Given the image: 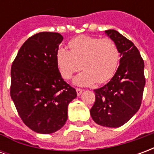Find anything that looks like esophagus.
<instances>
[{
	"label": "esophagus",
	"instance_id": "esophagus-1",
	"mask_svg": "<svg viewBox=\"0 0 154 154\" xmlns=\"http://www.w3.org/2000/svg\"><path fill=\"white\" fill-rule=\"evenodd\" d=\"M76 91H77V96H80L81 94L82 93V91H83V90H82V89H81V88H77V89H76Z\"/></svg>",
	"mask_w": 154,
	"mask_h": 154
}]
</instances>
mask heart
I'll return each instance as SVG.
<instances>
[{"mask_svg": "<svg viewBox=\"0 0 154 154\" xmlns=\"http://www.w3.org/2000/svg\"><path fill=\"white\" fill-rule=\"evenodd\" d=\"M70 51L59 48L56 62L60 73L70 79L74 73L84 69L74 78L78 86L105 83L113 77L119 60V48L111 38L78 36L68 43Z\"/></svg>", "mask_w": 154, "mask_h": 154, "instance_id": "obj_1", "label": "heart"}]
</instances>
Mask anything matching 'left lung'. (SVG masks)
<instances>
[{
	"label": "left lung",
	"instance_id": "8db88e82",
	"mask_svg": "<svg viewBox=\"0 0 154 154\" xmlns=\"http://www.w3.org/2000/svg\"><path fill=\"white\" fill-rule=\"evenodd\" d=\"M106 34L118 46L119 65L106 85L94 90L96 100L90 113L98 125L117 128L129 121L140 108L145 86L144 63L131 41L114 29L106 30Z\"/></svg>",
	"mask_w": 154,
	"mask_h": 154
}]
</instances>
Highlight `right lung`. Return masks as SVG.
I'll return each instance as SVG.
<instances>
[{"label": "right lung", "mask_w": 154, "mask_h": 154, "mask_svg": "<svg viewBox=\"0 0 154 154\" xmlns=\"http://www.w3.org/2000/svg\"><path fill=\"white\" fill-rule=\"evenodd\" d=\"M63 39L54 32L33 35L20 48L11 66V99L25 125L39 134L60 129L67 119L68 104L77 97L56 62Z\"/></svg>", "instance_id": "right-lung-1"}]
</instances>
